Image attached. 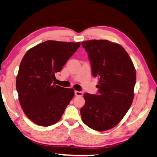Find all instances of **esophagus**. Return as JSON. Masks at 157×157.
Wrapping results in <instances>:
<instances>
[{
  "mask_svg": "<svg viewBox=\"0 0 157 157\" xmlns=\"http://www.w3.org/2000/svg\"><path fill=\"white\" fill-rule=\"evenodd\" d=\"M75 95L77 96H80L82 95V92H78V91H75Z\"/></svg>",
  "mask_w": 157,
  "mask_h": 157,
  "instance_id": "1",
  "label": "esophagus"
}]
</instances>
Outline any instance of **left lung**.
I'll list each match as a JSON object with an SVG mask.
<instances>
[{
    "label": "left lung",
    "mask_w": 157,
    "mask_h": 157,
    "mask_svg": "<svg viewBox=\"0 0 157 157\" xmlns=\"http://www.w3.org/2000/svg\"><path fill=\"white\" fill-rule=\"evenodd\" d=\"M81 44L99 84L96 94H84L85 104L80 109V115L89 128L105 131L117 126L132 105L136 70L128 53L119 44L107 40H90Z\"/></svg>",
    "instance_id": "8db88e82"
}]
</instances>
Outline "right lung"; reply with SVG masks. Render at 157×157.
<instances>
[{
    "label": "right lung",
    "mask_w": 157,
    "mask_h": 157,
    "mask_svg": "<svg viewBox=\"0 0 157 157\" xmlns=\"http://www.w3.org/2000/svg\"><path fill=\"white\" fill-rule=\"evenodd\" d=\"M80 46V42L47 40L28 50L21 61L16 90L23 112L35 124L49 126L59 121L74 96L73 88L56 85L55 73Z\"/></svg>",
    "instance_id": "1"
}]
</instances>
